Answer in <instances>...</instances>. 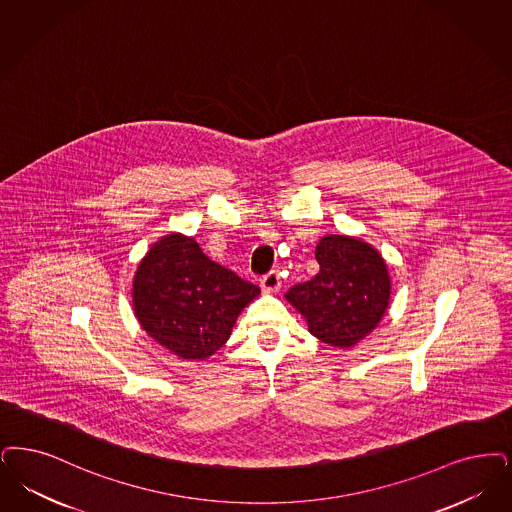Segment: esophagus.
<instances>
[{
	"label": "esophagus",
	"instance_id": "1",
	"mask_svg": "<svg viewBox=\"0 0 512 512\" xmlns=\"http://www.w3.org/2000/svg\"><path fill=\"white\" fill-rule=\"evenodd\" d=\"M280 286H282V282H280V274L276 270H270L261 278V287L265 293H276Z\"/></svg>",
	"mask_w": 512,
	"mask_h": 512
}]
</instances>
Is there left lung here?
<instances>
[{"mask_svg": "<svg viewBox=\"0 0 512 512\" xmlns=\"http://www.w3.org/2000/svg\"><path fill=\"white\" fill-rule=\"evenodd\" d=\"M314 255L320 272L291 287L286 299L322 343L354 347L377 328L389 307L387 263L375 247L345 234L324 236Z\"/></svg>", "mask_w": 512, "mask_h": 512, "instance_id": "1", "label": "left lung"}]
</instances>
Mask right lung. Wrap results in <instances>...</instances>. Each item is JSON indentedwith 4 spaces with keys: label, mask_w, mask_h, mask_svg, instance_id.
Masks as SVG:
<instances>
[{
    "label": "right lung",
    "mask_w": 512,
    "mask_h": 512,
    "mask_svg": "<svg viewBox=\"0 0 512 512\" xmlns=\"http://www.w3.org/2000/svg\"><path fill=\"white\" fill-rule=\"evenodd\" d=\"M259 293L177 232L152 244L133 278L141 328L183 360H205L223 347L238 314Z\"/></svg>",
    "instance_id": "1"
}]
</instances>
